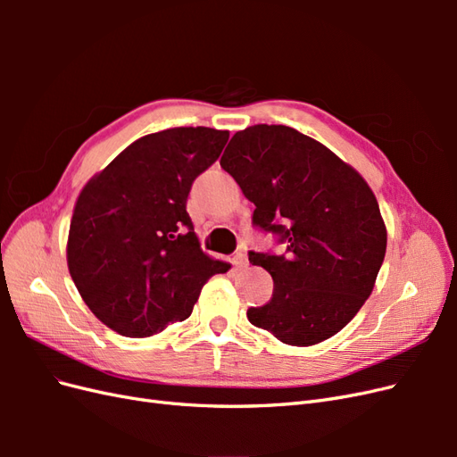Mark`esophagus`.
I'll return each mask as SVG.
<instances>
[{
    "instance_id": "1",
    "label": "esophagus",
    "mask_w": 457,
    "mask_h": 457,
    "mask_svg": "<svg viewBox=\"0 0 457 457\" xmlns=\"http://www.w3.org/2000/svg\"><path fill=\"white\" fill-rule=\"evenodd\" d=\"M232 265H234V269H237V270L245 269V267H247V257H245V253H244V252H237V253H234Z\"/></svg>"
}]
</instances>
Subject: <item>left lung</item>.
Here are the masks:
<instances>
[{
  "label": "left lung",
  "instance_id": "8db88e82",
  "mask_svg": "<svg viewBox=\"0 0 457 457\" xmlns=\"http://www.w3.org/2000/svg\"><path fill=\"white\" fill-rule=\"evenodd\" d=\"M220 168L253 202V225L286 242V255L250 252L274 289L247 320L294 347L336 336L370 297L386 250L364 177L322 143L267 123L234 133Z\"/></svg>",
  "mask_w": 457,
  "mask_h": 457
}]
</instances>
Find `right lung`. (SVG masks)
Segmentation results:
<instances>
[{"label": "right lung", "instance_id": "obj_1", "mask_svg": "<svg viewBox=\"0 0 457 457\" xmlns=\"http://www.w3.org/2000/svg\"><path fill=\"white\" fill-rule=\"evenodd\" d=\"M228 131L175 128L131 143L74 205L66 262L81 299L110 329L150 337L190 316L204 284L230 262L202 252L187 213L192 181Z\"/></svg>", "mask_w": 457, "mask_h": 457}]
</instances>
